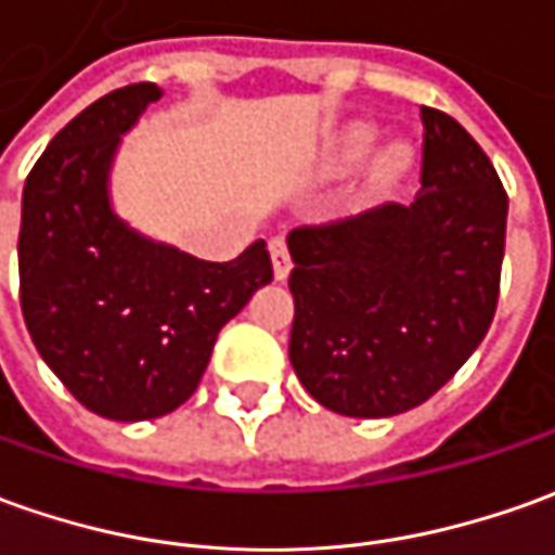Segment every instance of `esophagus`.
Wrapping results in <instances>:
<instances>
[{
	"label": "esophagus",
	"mask_w": 555,
	"mask_h": 555,
	"mask_svg": "<svg viewBox=\"0 0 555 555\" xmlns=\"http://www.w3.org/2000/svg\"><path fill=\"white\" fill-rule=\"evenodd\" d=\"M270 258H273V276L282 282V279H288L292 273V255H288V243L282 240V236H273L270 240Z\"/></svg>",
	"instance_id": "34e87169"
}]
</instances>
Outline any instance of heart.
Returning <instances> with one entry per match:
<instances>
[{"instance_id":"b5f03b06","label":"heart","mask_w":555,"mask_h":555,"mask_svg":"<svg viewBox=\"0 0 555 555\" xmlns=\"http://www.w3.org/2000/svg\"><path fill=\"white\" fill-rule=\"evenodd\" d=\"M373 142H376V130H373L371 124H352V127H346L340 133V139L334 142V149H331V157H327V164L334 172H346V169H356L358 164H364L367 157H371ZM410 164V154H406L404 145H395V149H388L383 154V160H379V172L386 176V179H395V176H401Z\"/></svg>"}]
</instances>
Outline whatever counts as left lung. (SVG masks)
Listing matches in <instances>:
<instances>
[{"label": "left lung", "instance_id": "obj_1", "mask_svg": "<svg viewBox=\"0 0 555 555\" xmlns=\"http://www.w3.org/2000/svg\"><path fill=\"white\" fill-rule=\"evenodd\" d=\"M410 206L288 233V358L309 395L356 420L425 404L480 346L499 307L507 191L447 112L422 105Z\"/></svg>", "mask_w": 555, "mask_h": 555}]
</instances>
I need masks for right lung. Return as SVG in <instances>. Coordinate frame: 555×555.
<instances>
[{
    "mask_svg": "<svg viewBox=\"0 0 555 555\" xmlns=\"http://www.w3.org/2000/svg\"><path fill=\"white\" fill-rule=\"evenodd\" d=\"M151 81L100 96L60 130L24 184L21 309L44 364L90 413L167 416L209 364L215 337L273 279L261 240L228 263L130 230L108 206V169Z\"/></svg>",
    "mask_w": 555,
    "mask_h": 555,
    "instance_id": "right-lung-1",
    "label": "right lung"
}]
</instances>
